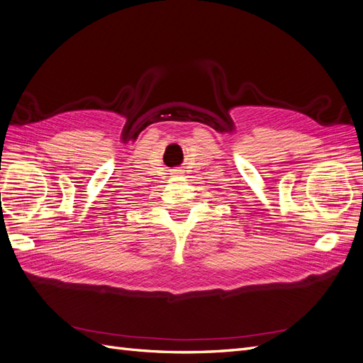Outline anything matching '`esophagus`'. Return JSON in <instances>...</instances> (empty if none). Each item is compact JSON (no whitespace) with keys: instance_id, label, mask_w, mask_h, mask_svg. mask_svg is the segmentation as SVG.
<instances>
[{"instance_id":"esophagus-1","label":"esophagus","mask_w":363,"mask_h":363,"mask_svg":"<svg viewBox=\"0 0 363 363\" xmlns=\"http://www.w3.org/2000/svg\"><path fill=\"white\" fill-rule=\"evenodd\" d=\"M182 171H174V175H180Z\"/></svg>"}]
</instances>
